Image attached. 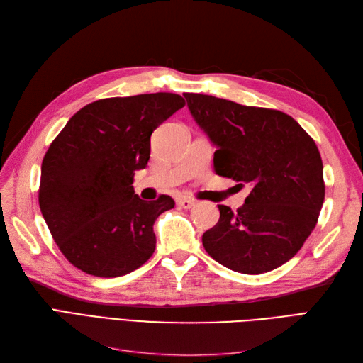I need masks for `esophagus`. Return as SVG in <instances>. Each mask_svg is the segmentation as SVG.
<instances>
[{"mask_svg":"<svg viewBox=\"0 0 363 363\" xmlns=\"http://www.w3.org/2000/svg\"><path fill=\"white\" fill-rule=\"evenodd\" d=\"M195 203L196 201L194 199H189V196H182V199L177 200V204L183 208H191V207L195 206Z\"/></svg>","mask_w":363,"mask_h":363,"instance_id":"34e87169","label":"esophagus"}]
</instances>
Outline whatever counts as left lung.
Wrapping results in <instances>:
<instances>
[{
    "mask_svg": "<svg viewBox=\"0 0 363 363\" xmlns=\"http://www.w3.org/2000/svg\"><path fill=\"white\" fill-rule=\"evenodd\" d=\"M216 145L218 175L251 184L236 212L219 204V221L203 235L208 256L242 274L279 268L303 247L324 203L323 160L315 140L280 111L183 94Z\"/></svg>",
    "mask_w": 363,
    "mask_h": 363,
    "instance_id": "left-lung-1",
    "label": "left lung"
}]
</instances>
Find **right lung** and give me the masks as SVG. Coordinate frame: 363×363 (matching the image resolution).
Segmentation results:
<instances>
[{
  "label": "right lung",
  "instance_id": "right-lung-1",
  "mask_svg": "<svg viewBox=\"0 0 363 363\" xmlns=\"http://www.w3.org/2000/svg\"><path fill=\"white\" fill-rule=\"evenodd\" d=\"M177 94L104 98L80 108L42 160L39 206L52 239L75 268L119 277L152 256V225L174 207L169 195L144 201L135 171L150 160V139L184 106Z\"/></svg>",
  "mask_w": 363,
  "mask_h": 363
}]
</instances>
